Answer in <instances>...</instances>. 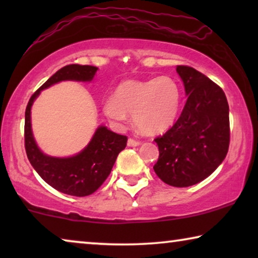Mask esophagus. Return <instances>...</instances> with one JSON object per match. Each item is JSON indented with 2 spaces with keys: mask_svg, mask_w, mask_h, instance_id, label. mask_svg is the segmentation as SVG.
I'll list each match as a JSON object with an SVG mask.
<instances>
[{
  "mask_svg": "<svg viewBox=\"0 0 258 258\" xmlns=\"http://www.w3.org/2000/svg\"><path fill=\"white\" fill-rule=\"evenodd\" d=\"M140 144H141L140 141H135L133 139H129L128 142H126V146H128V147H139Z\"/></svg>",
  "mask_w": 258,
  "mask_h": 258,
  "instance_id": "1",
  "label": "esophagus"
}]
</instances>
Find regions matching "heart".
Wrapping results in <instances>:
<instances>
[{
	"label": "heart",
	"mask_w": 258,
	"mask_h": 258,
	"mask_svg": "<svg viewBox=\"0 0 258 258\" xmlns=\"http://www.w3.org/2000/svg\"><path fill=\"white\" fill-rule=\"evenodd\" d=\"M181 90L174 79L160 76L147 81L129 80L122 82L114 97L103 103L104 114L121 125L128 114L141 132L158 134L174 123L179 110Z\"/></svg>",
	"instance_id": "heart-1"
}]
</instances>
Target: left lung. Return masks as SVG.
Instances as JSON below:
<instances>
[{"label": "left lung", "mask_w": 258, "mask_h": 258, "mask_svg": "<svg viewBox=\"0 0 258 258\" xmlns=\"http://www.w3.org/2000/svg\"><path fill=\"white\" fill-rule=\"evenodd\" d=\"M176 72L188 98L175 124L155 140L160 156L154 170L167 184L184 188L206 179L227 156L229 105L224 91L202 73L186 66Z\"/></svg>", "instance_id": "8db88e82"}]
</instances>
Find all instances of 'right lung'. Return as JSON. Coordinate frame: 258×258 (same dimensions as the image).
<instances>
[{"instance_id": "right-lung-1", "label": "right lung", "mask_w": 258, "mask_h": 258, "mask_svg": "<svg viewBox=\"0 0 258 258\" xmlns=\"http://www.w3.org/2000/svg\"><path fill=\"white\" fill-rule=\"evenodd\" d=\"M98 68L94 66L70 64L56 72L30 97L26 109L24 143L30 164L52 188L77 197L91 195L110 174L118 154L126 146V136L118 135L105 125H98L89 143L80 153L68 157L44 154L35 141L31 128V107L41 91L63 81L91 82Z\"/></svg>"}]
</instances>
